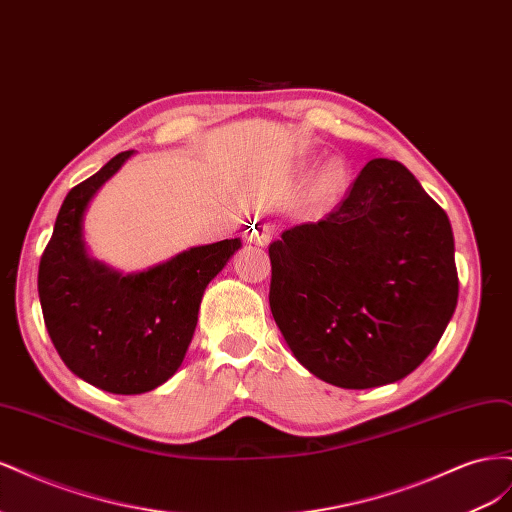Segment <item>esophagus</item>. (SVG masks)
I'll return each instance as SVG.
<instances>
[{
	"instance_id": "obj_1",
	"label": "esophagus",
	"mask_w": 512,
	"mask_h": 512,
	"mask_svg": "<svg viewBox=\"0 0 512 512\" xmlns=\"http://www.w3.org/2000/svg\"><path fill=\"white\" fill-rule=\"evenodd\" d=\"M245 239L256 245H269L271 241V228L262 222H254L245 232Z\"/></svg>"
}]
</instances>
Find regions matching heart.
<instances>
[{"label": "heart", "instance_id": "heart-1", "mask_svg": "<svg viewBox=\"0 0 512 512\" xmlns=\"http://www.w3.org/2000/svg\"><path fill=\"white\" fill-rule=\"evenodd\" d=\"M346 175H348V170H346L342 160H337V158L329 160L327 164L320 168V173L316 177V190H318V194L324 196V198L335 196L339 190H342V185L346 181Z\"/></svg>", "mask_w": 512, "mask_h": 512}]
</instances>
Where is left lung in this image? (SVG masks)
<instances>
[{"label": "left lung", "instance_id": "obj_1", "mask_svg": "<svg viewBox=\"0 0 512 512\" xmlns=\"http://www.w3.org/2000/svg\"><path fill=\"white\" fill-rule=\"evenodd\" d=\"M269 258V305L288 348L342 389L412 374L457 307L451 222L395 160L367 162L342 205L284 230Z\"/></svg>", "mask_w": 512, "mask_h": 512}]
</instances>
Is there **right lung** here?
Wrapping results in <instances>:
<instances>
[{
	"mask_svg": "<svg viewBox=\"0 0 512 512\" xmlns=\"http://www.w3.org/2000/svg\"><path fill=\"white\" fill-rule=\"evenodd\" d=\"M132 156L119 153L68 192L38 271L44 324L61 361L74 376L115 395H141L175 376L205 288L241 247V239L198 245L134 273L89 256V203Z\"/></svg>",
	"mask_w": 512,
	"mask_h": 512,
	"instance_id": "obj_1",
	"label": "right lung"
}]
</instances>
